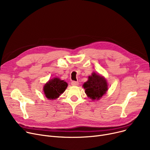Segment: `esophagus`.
Segmentation results:
<instances>
[{"label": "esophagus", "instance_id": "34e87169", "mask_svg": "<svg viewBox=\"0 0 150 150\" xmlns=\"http://www.w3.org/2000/svg\"><path fill=\"white\" fill-rule=\"evenodd\" d=\"M71 84H72V85L74 86H76L78 85V82L73 81H72V83H71Z\"/></svg>", "mask_w": 150, "mask_h": 150}]
</instances>
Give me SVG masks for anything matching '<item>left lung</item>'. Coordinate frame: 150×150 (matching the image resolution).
I'll return each instance as SVG.
<instances>
[{
	"label": "left lung",
	"mask_w": 150,
	"mask_h": 150,
	"mask_svg": "<svg viewBox=\"0 0 150 150\" xmlns=\"http://www.w3.org/2000/svg\"><path fill=\"white\" fill-rule=\"evenodd\" d=\"M85 93L91 99L99 100L108 91V83L105 78L95 72L89 76L88 80L83 85Z\"/></svg>",
	"instance_id": "left-lung-1"
}]
</instances>
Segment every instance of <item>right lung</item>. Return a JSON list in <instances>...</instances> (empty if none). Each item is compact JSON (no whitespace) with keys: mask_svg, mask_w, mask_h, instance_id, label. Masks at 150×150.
<instances>
[{"mask_svg":"<svg viewBox=\"0 0 150 150\" xmlns=\"http://www.w3.org/2000/svg\"><path fill=\"white\" fill-rule=\"evenodd\" d=\"M67 86V83L64 80L56 77L50 80L44 85L43 91L47 98L54 100L66 91Z\"/></svg>","mask_w":150,"mask_h":150,"instance_id":"right-lung-1","label":"right lung"}]
</instances>
